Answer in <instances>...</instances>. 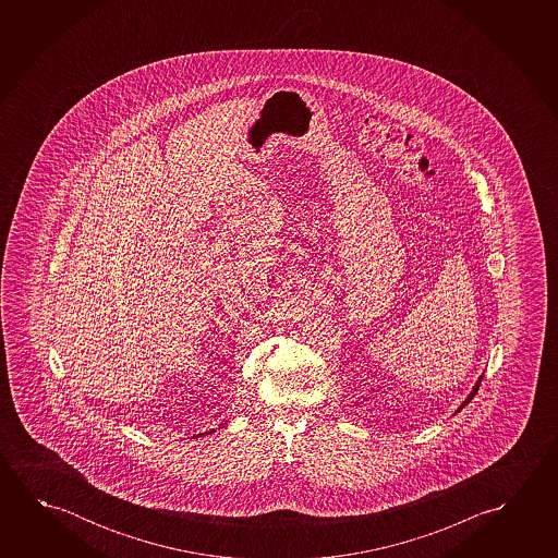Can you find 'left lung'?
<instances>
[{
    "mask_svg": "<svg viewBox=\"0 0 558 558\" xmlns=\"http://www.w3.org/2000/svg\"><path fill=\"white\" fill-rule=\"evenodd\" d=\"M481 381H483V375H481V377H478V379H476V384L473 385V389H471V393L466 395L465 401L461 402V404H459V407H457L456 414H457V412H461V409H465L466 404H469V402H471V399H473V397H475L476 391H478V385H481Z\"/></svg>",
    "mask_w": 558,
    "mask_h": 558,
    "instance_id": "left-lung-1",
    "label": "left lung"
}]
</instances>
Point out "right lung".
<instances>
[{"label": "right lung", "mask_w": 558, "mask_h": 558, "mask_svg": "<svg viewBox=\"0 0 558 558\" xmlns=\"http://www.w3.org/2000/svg\"><path fill=\"white\" fill-rule=\"evenodd\" d=\"M211 432H216V429H210V432H206V434H211ZM198 436H202V434H198Z\"/></svg>", "instance_id": "1"}]
</instances>
